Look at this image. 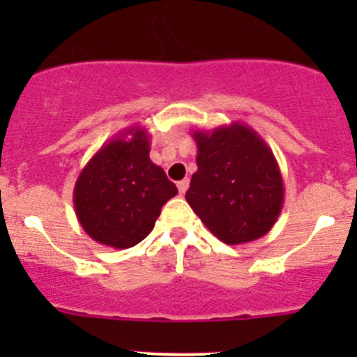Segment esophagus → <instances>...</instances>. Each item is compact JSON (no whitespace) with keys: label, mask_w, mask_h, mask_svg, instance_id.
I'll return each instance as SVG.
<instances>
[{"label":"esophagus","mask_w":357,"mask_h":357,"mask_svg":"<svg viewBox=\"0 0 357 357\" xmlns=\"http://www.w3.org/2000/svg\"><path fill=\"white\" fill-rule=\"evenodd\" d=\"M176 188H178V193L184 195L185 191H188V188H189L188 178H184V181H181V182H176Z\"/></svg>","instance_id":"1"}]
</instances>
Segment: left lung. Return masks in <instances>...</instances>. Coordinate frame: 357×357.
<instances>
[{"instance_id":"left-lung-1","label":"left lung","mask_w":357,"mask_h":357,"mask_svg":"<svg viewBox=\"0 0 357 357\" xmlns=\"http://www.w3.org/2000/svg\"><path fill=\"white\" fill-rule=\"evenodd\" d=\"M197 173L185 200L204 225L227 245L263 238L284 204V182L273 151L259 134L234 121L195 130Z\"/></svg>"}]
</instances>
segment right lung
Here are the masks:
<instances>
[{
    "label": "right lung",
    "mask_w": 357,
    "mask_h": 357,
    "mask_svg": "<svg viewBox=\"0 0 357 357\" xmlns=\"http://www.w3.org/2000/svg\"><path fill=\"white\" fill-rule=\"evenodd\" d=\"M178 193L150 160V135L130 127L103 144L84 166L73 191L78 222L94 241L130 248L151 232L160 209Z\"/></svg>",
    "instance_id": "add662e5"
}]
</instances>
